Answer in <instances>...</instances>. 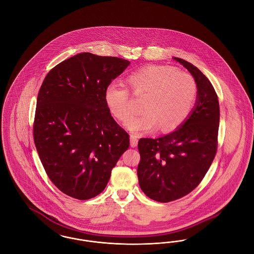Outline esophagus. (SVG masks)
<instances>
[{
  "mask_svg": "<svg viewBox=\"0 0 254 254\" xmlns=\"http://www.w3.org/2000/svg\"><path fill=\"white\" fill-rule=\"evenodd\" d=\"M137 145H138V138H137L136 135L131 134L130 135V145L132 147H135V146H137Z\"/></svg>",
  "mask_w": 254,
  "mask_h": 254,
  "instance_id": "esophagus-1",
  "label": "esophagus"
}]
</instances>
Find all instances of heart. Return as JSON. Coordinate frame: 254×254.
I'll return each mask as SVG.
<instances>
[{
    "label": "heart",
    "instance_id": "1",
    "mask_svg": "<svg viewBox=\"0 0 254 254\" xmlns=\"http://www.w3.org/2000/svg\"><path fill=\"white\" fill-rule=\"evenodd\" d=\"M128 85L136 96H145L142 103L145 111L126 125L131 131H146L158 126L162 131L177 128L188 118L197 92L190 74L169 65H150L137 70L129 77ZM105 102L119 121H127L133 115L129 91L123 84L112 82L107 85Z\"/></svg>",
    "mask_w": 254,
    "mask_h": 254
}]
</instances>
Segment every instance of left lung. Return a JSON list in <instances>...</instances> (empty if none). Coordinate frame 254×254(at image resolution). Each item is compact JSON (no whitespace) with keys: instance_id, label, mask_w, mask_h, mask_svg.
Returning a JSON list of instances; mask_svg holds the SVG:
<instances>
[{"instance_id":"left-lung-1","label":"left lung","mask_w":254,"mask_h":254,"mask_svg":"<svg viewBox=\"0 0 254 254\" xmlns=\"http://www.w3.org/2000/svg\"><path fill=\"white\" fill-rule=\"evenodd\" d=\"M179 62L193 76L197 99L176 130L159 138H141L137 175L150 199L168 203L191 192L205 177L217 151L220 109L214 87L192 64Z\"/></svg>"}]
</instances>
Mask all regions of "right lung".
I'll return each mask as SVG.
<instances>
[{"label": "right lung", "instance_id": "obj_1", "mask_svg": "<svg viewBox=\"0 0 254 254\" xmlns=\"http://www.w3.org/2000/svg\"><path fill=\"white\" fill-rule=\"evenodd\" d=\"M130 62L77 54L54 66L37 97L33 137L50 181L79 200L101 193L129 146V136L111 116L107 85Z\"/></svg>", "mask_w": 254, "mask_h": 254}]
</instances>
